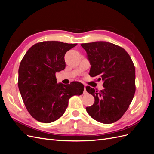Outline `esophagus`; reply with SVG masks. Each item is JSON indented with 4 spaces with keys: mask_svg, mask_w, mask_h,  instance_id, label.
Listing matches in <instances>:
<instances>
[{
    "mask_svg": "<svg viewBox=\"0 0 154 154\" xmlns=\"http://www.w3.org/2000/svg\"><path fill=\"white\" fill-rule=\"evenodd\" d=\"M88 93H87V91H86V87L84 86V91H83V94L84 95H86Z\"/></svg>",
    "mask_w": 154,
    "mask_h": 154,
    "instance_id": "obj_1",
    "label": "esophagus"
}]
</instances>
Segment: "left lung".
Returning a JSON list of instances; mask_svg holds the SVG:
<instances>
[{
	"instance_id": "8db88e82",
	"label": "left lung",
	"mask_w": 154,
	"mask_h": 154,
	"mask_svg": "<svg viewBox=\"0 0 154 154\" xmlns=\"http://www.w3.org/2000/svg\"><path fill=\"white\" fill-rule=\"evenodd\" d=\"M86 51L91 68L90 75L103 81L100 91L86 86L95 98L86 108L91 118L103 123H112L122 118L131 104L136 91L135 67L125 49L106 42L81 44Z\"/></svg>"
}]
</instances>
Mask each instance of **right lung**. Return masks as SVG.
<instances>
[{
	"mask_svg": "<svg viewBox=\"0 0 154 154\" xmlns=\"http://www.w3.org/2000/svg\"><path fill=\"white\" fill-rule=\"evenodd\" d=\"M57 41L34 44L25 54L18 69V85L29 114L38 122L51 123L64 113L68 100L81 95L84 85L57 83L56 73L64 70V55L77 45Z\"/></svg>",
	"mask_w": 154,
	"mask_h": 154,
	"instance_id": "add662e5",
	"label": "right lung"
}]
</instances>
